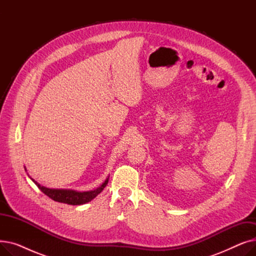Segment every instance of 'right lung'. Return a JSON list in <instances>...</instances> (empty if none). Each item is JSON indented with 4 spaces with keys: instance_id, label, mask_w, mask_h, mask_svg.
I'll return each instance as SVG.
<instances>
[{
    "instance_id": "right-lung-1",
    "label": "right lung",
    "mask_w": 256,
    "mask_h": 256,
    "mask_svg": "<svg viewBox=\"0 0 256 256\" xmlns=\"http://www.w3.org/2000/svg\"><path fill=\"white\" fill-rule=\"evenodd\" d=\"M31 180L39 188V190L44 193L46 196H48L50 199L58 201V202L61 204H67L70 206H80L89 202V201L96 198L104 189V186L108 184V182H109V176H108L106 180L98 188H96V189L85 192H78L72 189H50V188L39 184L33 178Z\"/></svg>"
}]
</instances>
